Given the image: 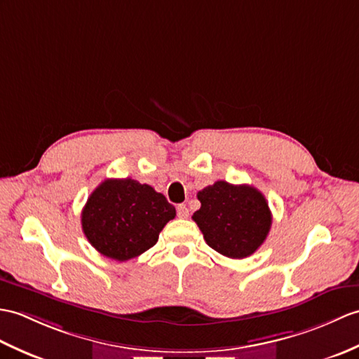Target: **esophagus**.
<instances>
[{"label":"esophagus","instance_id":"1","mask_svg":"<svg viewBox=\"0 0 359 359\" xmlns=\"http://www.w3.org/2000/svg\"><path fill=\"white\" fill-rule=\"evenodd\" d=\"M177 215L180 219H187L189 215V210L187 208V205H177Z\"/></svg>","mask_w":359,"mask_h":359}]
</instances>
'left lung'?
<instances>
[{
    "label": "left lung",
    "mask_w": 359,
    "mask_h": 359,
    "mask_svg": "<svg viewBox=\"0 0 359 359\" xmlns=\"http://www.w3.org/2000/svg\"><path fill=\"white\" fill-rule=\"evenodd\" d=\"M197 198L202 206L193 214V220L208 246L219 254L246 258L268 237L272 215L257 188L219 180L198 191Z\"/></svg>",
    "instance_id": "1"
}]
</instances>
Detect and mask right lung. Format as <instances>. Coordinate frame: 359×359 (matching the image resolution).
Here are the masks:
<instances>
[{"instance_id":"right-lung-1","label":"right lung","mask_w":359,"mask_h":359,"mask_svg":"<svg viewBox=\"0 0 359 359\" xmlns=\"http://www.w3.org/2000/svg\"><path fill=\"white\" fill-rule=\"evenodd\" d=\"M176 217V208L147 183L105 179L81 214L82 231L97 252L116 262L139 257L157 243L161 231Z\"/></svg>"}]
</instances>
